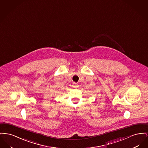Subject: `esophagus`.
Segmentation results:
<instances>
[{
    "mask_svg": "<svg viewBox=\"0 0 148 148\" xmlns=\"http://www.w3.org/2000/svg\"><path fill=\"white\" fill-rule=\"evenodd\" d=\"M76 86V87H77L78 86Z\"/></svg>",
    "mask_w": 148,
    "mask_h": 148,
    "instance_id": "34e87169",
    "label": "esophagus"
}]
</instances>
